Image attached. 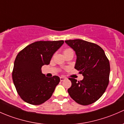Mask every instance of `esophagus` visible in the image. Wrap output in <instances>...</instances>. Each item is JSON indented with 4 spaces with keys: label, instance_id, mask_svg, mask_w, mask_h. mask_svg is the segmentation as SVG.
<instances>
[{
    "label": "esophagus",
    "instance_id": "obj_1",
    "mask_svg": "<svg viewBox=\"0 0 124 124\" xmlns=\"http://www.w3.org/2000/svg\"><path fill=\"white\" fill-rule=\"evenodd\" d=\"M64 79H66V78H65L64 77H60V81H64Z\"/></svg>",
    "mask_w": 124,
    "mask_h": 124
}]
</instances>
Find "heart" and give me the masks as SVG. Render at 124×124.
I'll use <instances>...</instances> for the list:
<instances>
[{
	"mask_svg": "<svg viewBox=\"0 0 124 124\" xmlns=\"http://www.w3.org/2000/svg\"><path fill=\"white\" fill-rule=\"evenodd\" d=\"M70 51H73L71 50V49H66L64 50V53H67V52H70Z\"/></svg>",
	"mask_w": 124,
	"mask_h": 124,
	"instance_id": "1",
	"label": "heart"
}]
</instances>
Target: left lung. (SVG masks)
Masks as SVG:
<instances>
[{"label":"left lung","mask_w":124,"mask_h":124,"mask_svg":"<svg viewBox=\"0 0 124 124\" xmlns=\"http://www.w3.org/2000/svg\"><path fill=\"white\" fill-rule=\"evenodd\" d=\"M75 51V69L84 76L77 81L69 78L71 86L69 94L76 103L86 106L99 100L106 90L109 82L110 64L104 50L98 45L81 39L66 40Z\"/></svg>","instance_id":"left-lung-1"}]
</instances>
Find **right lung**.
I'll list each match as a JSON object with an SVG mask.
<instances>
[{"label": "right lung", "mask_w": 124, "mask_h": 124, "mask_svg": "<svg viewBox=\"0 0 124 124\" xmlns=\"http://www.w3.org/2000/svg\"><path fill=\"white\" fill-rule=\"evenodd\" d=\"M64 43L63 40L38 41L31 43L16 55L12 80L20 97L26 103L39 105L50 99L60 79L46 77L42 73L52 57Z\"/></svg>", "instance_id": "obj_1"}]
</instances>
